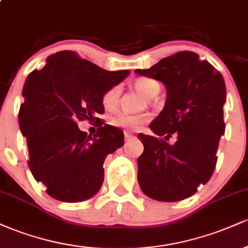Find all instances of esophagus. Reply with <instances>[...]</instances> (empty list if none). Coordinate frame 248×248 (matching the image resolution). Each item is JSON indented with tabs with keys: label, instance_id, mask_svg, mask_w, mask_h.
Instances as JSON below:
<instances>
[{
	"label": "esophagus",
	"instance_id": "34e87169",
	"mask_svg": "<svg viewBox=\"0 0 248 248\" xmlns=\"http://www.w3.org/2000/svg\"><path fill=\"white\" fill-rule=\"evenodd\" d=\"M134 138L133 134H130L129 132H124V139H126V141H129L132 140V139Z\"/></svg>",
	"mask_w": 248,
	"mask_h": 248
}]
</instances>
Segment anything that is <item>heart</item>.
Listing matches in <instances>:
<instances>
[{
	"label": "heart",
	"instance_id": "1",
	"mask_svg": "<svg viewBox=\"0 0 248 248\" xmlns=\"http://www.w3.org/2000/svg\"><path fill=\"white\" fill-rule=\"evenodd\" d=\"M134 86L148 98H153L160 92L161 86L157 81L147 77H141L134 81ZM121 94V87L119 85L110 87L102 95V104L106 108H113L118 104ZM148 115L144 114H129L126 112H119L112 116L110 124L115 127L126 128V129H139L142 124L148 121Z\"/></svg>",
	"mask_w": 248,
	"mask_h": 248
}]
</instances>
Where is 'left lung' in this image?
I'll list each match as a JSON object with an SVG mask.
<instances>
[{
  "label": "left lung",
  "instance_id": "1",
  "mask_svg": "<svg viewBox=\"0 0 248 248\" xmlns=\"http://www.w3.org/2000/svg\"><path fill=\"white\" fill-rule=\"evenodd\" d=\"M138 75L162 81L167 100L149 128L169 145L152 135L139 134L144 150L138 160V181L149 198L177 202L191 197L215 171L220 136L225 133L223 106L226 86L223 76L198 55L183 51Z\"/></svg>",
  "mask_w": 248,
  "mask_h": 248
}]
</instances>
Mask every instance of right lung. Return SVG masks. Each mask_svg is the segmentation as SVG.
Returning <instances> with one entry per match:
<instances>
[{"mask_svg":"<svg viewBox=\"0 0 248 248\" xmlns=\"http://www.w3.org/2000/svg\"><path fill=\"white\" fill-rule=\"evenodd\" d=\"M129 73L106 71L72 51H61L27 78L19 129L27 139L30 171L52 198L79 203L100 190L105 158L124 146V132L101 122L92 138L79 129L78 121H99L102 95Z\"/></svg>","mask_w":248,"mask_h":248,"instance_id":"add662e5","label":"right lung"}]
</instances>
